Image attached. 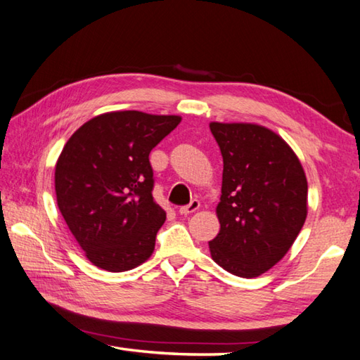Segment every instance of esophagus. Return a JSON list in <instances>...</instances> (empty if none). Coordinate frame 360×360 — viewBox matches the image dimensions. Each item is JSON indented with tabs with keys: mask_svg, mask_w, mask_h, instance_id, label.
Wrapping results in <instances>:
<instances>
[{
	"mask_svg": "<svg viewBox=\"0 0 360 360\" xmlns=\"http://www.w3.org/2000/svg\"><path fill=\"white\" fill-rule=\"evenodd\" d=\"M200 207V201L198 200H192L191 202H188L187 206H181L179 207V214L181 215H187V214H192L195 211H198Z\"/></svg>",
	"mask_w": 360,
	"mask_h": 360,
	"instance_id": "34e87169",
	"label": "esophagus"
}]
</instances>
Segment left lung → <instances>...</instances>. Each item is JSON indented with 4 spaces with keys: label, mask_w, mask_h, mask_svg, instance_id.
<instances>
[{
    "label": "left lung",
    "mask_w": 360,
    "mask_h": 360,
    "mask_svg": "<svg viewBox=\"0 0 360 360\" xmlns=\"http://www.w3.org/2000/svg\"><path fill=\"white\" fill-rule=\"evenodd\" d=\"M224 158L220 231L212 259L233 276L253 278L290 250L307 219V178L282 136L258 124H209Z\"/></svg>",
    "instance_id": "left-lung-1"
}]
</instances>
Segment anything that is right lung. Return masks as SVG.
Returning <instances> with one entry per match:
<instances>
[{"label":"right lung","instance_id":"obj_1","mask_svg":"<svg viewBox=\"0 0 360 360\" xmlns=\"http://www.w3.org/2000/svg\"><path fill=\"white\" fill-rule=\"evenodd\" d=\"M181 116L103 113L75 130L55 168L58 207L94 266L134 269L151 257L167 219L154 201L149 153Z\"/></svg>","mask_w":360,"mask_h":360}]
</instances>
